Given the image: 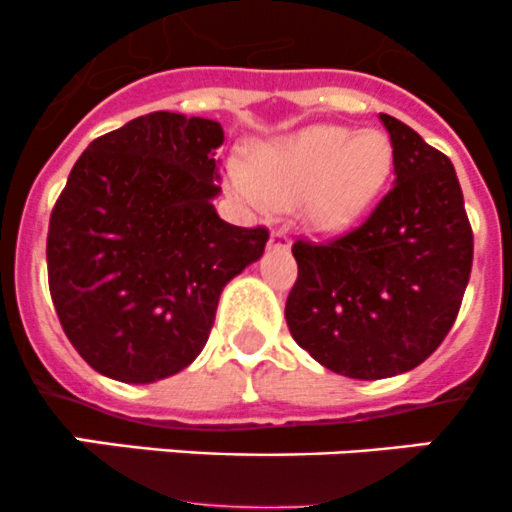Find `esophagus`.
<instances>
[{
    "label": "esophagus",
    "mask_w": 512,
    "mask_h": 512,
    "mask_svg": "<svg viewBox=\"0 0 512 512\" xmlns=\"http://www.w3.org/2000/svg\"><path fill=\"white\" fill-rule=\"evenodd\" d=\"M270 247H289V237L285 230H275L270 235Z\"/></svg>",
    "instance_id": "esophagus-1"
}]
</instances>
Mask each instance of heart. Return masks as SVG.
I'll use <instances>...</instances> for the list:
<instances>
[{
  "instance_id": "obj_1",
  "label": "heart",
  "mask_w": 512,
  "mask_h": 512,
  "mask_svg": "<svg viewBox=\"0 0 512 512\" xmlns=\"http://www.w3.org/2000/svg\"><path fill=\"white\" fill-rule=\"evenodd\" d=\"M394 165V148L376 128L307 126L292 136L260 143L252 165L227 160V183L257 210L304 203L319 230H344L379 198Z\"/></svg>"
}]
</instances>
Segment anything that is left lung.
Here are the masks:
<instances>
[{
	"label": "left lung",
	"instance_id": "left-lung-1",
	"mask_svg": "<svg viewBox=\"0 0 512 512\" xmlns=\"http://www.w3.org/2000/svg\"><path fill=\"white\" fill-rule=\"evenodd\" d=\"M379 118L394 148V188L344 237L294 242L299 275L285 307L299 347L364 381L404 374L436 352L473 265L453 163L399 118Z\"/></svg>",
	"mask_w": 512,
	"mask_h": 512
}]
</instances>
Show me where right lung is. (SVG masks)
Wrapping results in <instances>:
<instances>
[{
	"label": "right lung",
	"mask_w": 512,
	"mask_h": 512,
	"mask_svg": "<svg viewBox=\"0 0 512 512\" xmlns=\"http://www.w3.org/2000/svg\"><path fill=\"white\" fill-rule=\"evenodd\" d=\"M218 121L156 111L89 143L54 205L46 267L56 314L86 364L151 384L195 361L223 287L265 252V227L213 200Z\"/></svg>",
	"instance_id": "1"
}]
</instances>
